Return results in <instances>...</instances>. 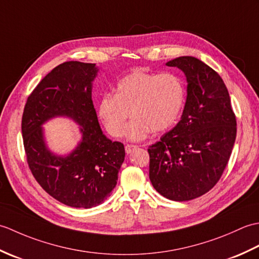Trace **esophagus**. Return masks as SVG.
<instances>
[{
	"mask_svg": "<svg viewBox=\"0 0 259 259\" xmlns=\"http://www.w3.org/2000/svg\"><path fill=\"white\" fill-rule=\"evenodd\" d=\"M137 147H138V146H135V145H125V147H124L125 152L129 155V153H131L135 149H137Z\"/></svg>",
	"mask_w": 259,
	"mask_h": 259,
	"instance_id": "34e87169",
	"label": "esophagus"
}]
</instances>
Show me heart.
<instances>
[{"label":"heart","instance_id":"heart-1","mask_svg":"<svg viewBox=\"0 0 259 259\" xmlns=\"http://www.w3.org/2000/svg\"><path fill=\"white\" fill-rule=\"evenodd\" d=\"M186 88L179 75L136 70L115 85V95H104L98 114L108 133L113 137L123 134L126 120L135 118L124 131L126 139L140 141L152 130L161 133L172 126L184 108Z\"/></svg>","mask_w":259,"mask_h":259}]
</instances>
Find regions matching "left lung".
Masks as SVG:
<instances>
[{"instance_id": "left-lung-1", "label": "left lung", "mask_w": 259, "mask_h": 259, "mask_svg": "<svg viewBox=\"0 0 259 259\" xmlns=\"http://www.w3.org/2000/svg\"><path fill=\"white\" fill-rule=\"evenodd\" d=\"M186 75L187 99L177 125L149 147V178L175 201L205 195L218 183L235 144L237 123L226 85L216 71L194 57L166 63Z\"/></svg>"}]
</instances>
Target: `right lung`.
Returning <instances> with one entry per match:
<instances>
[{
  "label": "right lung",
  "instance_id": "right-lung-1",
  "mask_svg": "<svg viewBox=\"0 0 259 259\" xmlns=\"http://www.w3.org/2000/svg\"><path fill=\"white\" fill-rule=\"evenodd\" d=\"M95 63L69 61L48 73L32 91L22 115L26 160L35 180L64 205L92 208L100 205L117 185L124 160V147L103 135L92 102ZM68 116L81 125V141L67 156L54 155L46 147L41 124Z\"/></svg>",
  "mask_w": 259,
  "mask_h": 259
}]
</instances>
